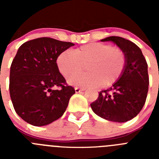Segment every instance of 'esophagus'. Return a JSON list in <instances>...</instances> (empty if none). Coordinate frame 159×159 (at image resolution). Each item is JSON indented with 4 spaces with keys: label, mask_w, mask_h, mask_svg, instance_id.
Wrapping results in <instances>:
<instances>
[{
    "label": "esophagus",
    "mask_w": 159,
    "mask_h": 159,
    "mask_svg": "<svg viewBox=\"0 0 159 159\" xmlns=\"http://www.w3.org/2000/svg\"><path fill=\"white\" fill-rule=\"evenodd\" d=\"M84 88H75V92H76V93H79V92H84Z\"/></svg>",
    "instance_id": "34e87169"
}]
</instances>
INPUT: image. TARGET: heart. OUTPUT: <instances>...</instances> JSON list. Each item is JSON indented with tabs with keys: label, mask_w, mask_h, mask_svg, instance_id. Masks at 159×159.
I'll return each mask as SVG.
<instances>
[{
	"label": "heart",
	"mask_w": 159,
	"mask_h": 159,
	"mask_svg": "<svg viewBox=\"0 0 159 159\" xmlns=\"http://www.w3.org/2000/svg\"><path fill=\"white\" fill-rule=\"evenodd\" d=\"M88 73L75 74L86 65ZM57 64L68 83L80 88L111 86L119 80L127 65V57L120 48L100 42L80 46L74 52L65 50L58 56Z\"/></svg>",
	"instance_id": "1"
}]
</instances>
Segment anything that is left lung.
<instances>
[{
    "mask_svg": "<svg viewBox=\"0 0 159 159\" xmlns=\"http://www.w3.org/2000/svg\"><path fill=\"white\" fill-rule=\"evenodd\" d=\"M102 41H112L124 52L127 65L119 80L91 103L97 116L112 122L124 123L141 111L147 99L149 87L147 63L135 43L119 36H109Z\"/></svg>",
    "mask_w": 159,
    "mask_h": 159,
    "instance_id": "left-lung-1",
    "label": "left lung"
}]
</instances>
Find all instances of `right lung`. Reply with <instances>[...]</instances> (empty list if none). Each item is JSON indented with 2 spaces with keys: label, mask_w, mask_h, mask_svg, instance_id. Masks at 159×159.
<instances>
[{
  "label": "right lung",
  "mask_w": 159,
  "mask_h": 159,
  "mask_svg": "<svg viewBox=\"0 0 159 159\" xmlns=\"http://www.w3.org/2000/svg\"><path fill=\"white\" fill-rule=\"evenodd\" d=\"M75 44L50 37L29 40L18 49L9 75V93L18 116L45 126L64 115L75 89L60 73L57 59Z\"/></svg>",
  "instance_id": "add662e5"
}]
</instances>
